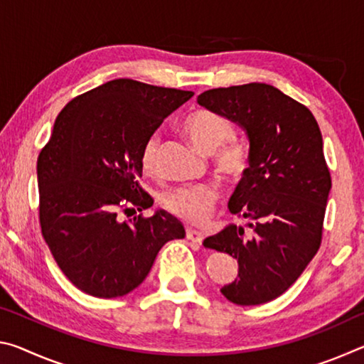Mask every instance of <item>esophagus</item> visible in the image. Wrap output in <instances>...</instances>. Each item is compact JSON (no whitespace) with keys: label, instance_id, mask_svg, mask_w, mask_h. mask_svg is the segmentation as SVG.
Returning <instances> with one entry per match:
<instances>
[{"label":"esophagus","instance_id":"1","mask_svg":"<svg viewBox=\"0 0 364 364\" xmlns=\"http://www.w3.org/2000/svg\"><path fill=\"white\" fill-rule=\"evenodd\" d=\"M186 237L196 244H202V241H204V234L197 230H193V228H188L186 230Z\"/></svg>","mask_w":364,"mask_h":364}]
</instances>
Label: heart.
Segmentation results:
<instances>
[{"label":"heart","mask_w":364,"mask_h":364,"mask_svg":"<svg viewBox=\"0 0 364 364\" xmlns=\"http://www.w3.org/2000/svg\"><path fill=\"white\" fill-rule=\"evenodd\" d=\"M183 130L193 144L205 154H215V165L230 180L241 178L249 164L245 146L232 141L236 134L234 123L225 115L213 110L200 109L189 114L183 122ZM160 139L157 134L147 138L141 151V165L146 171H156ZM218 191L212 184H193L167 191L164 194V205L188 223L200 225L212 213Z\"/></svg>","instance_id":"heart-1"}]
</instances>
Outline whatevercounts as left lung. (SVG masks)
<instances>
[{"label":"left lung","instance_id":"left-lung-1","mask_svg":"<svg viewBox=\"0 0 364 364\" xmlns=\"http://www.w3.org/2000/svg\"><path fill=\"white\" fill-rule=\"evenodd\" d=\"M197 102L249 139V168L228 204L247 228L231 223L204 241L239 264L220 291L236 305L267 304L297 281L321 244L331 191L321 132L310 110L267 83L208 90Z\"/></svg>","mask_w":364,"mask_h":364}]
</instances>
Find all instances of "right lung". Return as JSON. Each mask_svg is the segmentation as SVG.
Segmentation results:
<instances>
[{
	"label": "right lung",
	"instance_id": "obj_1",
	"mask_svg": "<svg viewBox=\"0 0 364 364\" xmlns=\"http://www.w3.org/2000/svg\"><path fill=\"white\" fill-rule=\"evenodd\" d=\"M193 96L119 78L72 100L54 122L36 164L40 225L59 268L85 294L127 295L146 279L165 244L186 236L181 221L162 208L132 223L117 213L152 207L138 183L141 151Z\"/></svg>",
	"mask_w": 364,
	"mask_h": 364
}]
</instances>
